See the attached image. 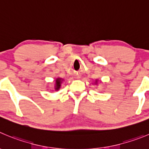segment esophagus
<instances>
[{
  "mask_svg": "<svg viewBox=\"0 0 149 149\" xmlns=\"http://www.w3.org/2000/svg\"><path fill=\"white\" fill-rule=\"evenodd\" d=\"M74 78H75V79H79V78H80V76H79V75H75Z\"/></svg>",
  "mask_w": 149,
  "mask_h": 149,
  "instance_id": "1",
  "label": "esophagus"
}]
</instances>
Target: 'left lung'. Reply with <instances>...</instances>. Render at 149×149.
Returning a JSON list of instances; mask_svg holds the SVG:
<instances>
[{"instance_id":"8db88e82","label":"left lung","mask_w":149,"mask_h":149,"mask_svg":"<svg viewBox=\"0 0 149 149\" xmlns=\"http://www.w3.org/2000/svg\"><path fill=\"white\" fill-rule=\"evenodd\" d=\"M98 79H96V80H95V82H94V84H98Z\"/></svg>"}]
</instances>
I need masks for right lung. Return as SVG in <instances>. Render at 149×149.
Instances as JSON below:
<instances>
[{"mask_svg": "<svg viewBox=\"0 0 149 149\" xmlns=\"http://www.w3.org/2000/svg\"><path fill=\"white\" fill-rule=\"evenodd\" d=\"M64 81V79L62 78H56L55 80V84H54V89H55L56 91L59 90L61 88V84H62V81Z\"/></svg>", "mask_w": 149, "mask_h": 149, "instance_id": "add662e5", "label": "right lung"}]
</instances>
